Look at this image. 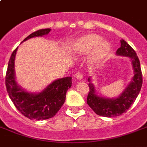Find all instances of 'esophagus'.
Here are the masks:
<instances>
[{
    "instance_id": "34e87169",
    "label": "esophagus",
    "mask_w": 147,
    "mask_h": 147,
    "mask_svg": "<svg viewBox=\"0 0 147 147\" xmlns=\"http://www.w3.org/2000/svg\"><path fill=\"white\" fill-rule=\"evenodd\" d=\"M76 78L78 79V80H82L83 79V75L82 73L81 72H77L76 74Z\"/></svg>"
}]
</instances>
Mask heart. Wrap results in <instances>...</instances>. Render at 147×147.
Returning a JSON list of instances; mask_svg holds the SVG:
<instances>
[{"label": "heart", "mask_w": 147, "mask_h": 147, "mask_svg": "<svg viewBox=\"0 0 147 147\" xmlns=\"http://www.w3.org/2000/svg\"><path fill=\"white\" fill-rule=\"evenodd\" d=\"M111 49L107 40L95 33H89L78 38L72 43L71 53L76 56H83L90 53L88 63L91 66L98 67L106 61Z\"/></svg>", "instance_id": "obj_1"}]
</instances>
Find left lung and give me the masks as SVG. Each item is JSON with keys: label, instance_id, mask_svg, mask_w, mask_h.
<instances>
[{"label": "left lung", "instance_id": "left-lung-1", "mask_svg": "<svg viewBox=\"0 0 147 147\" xmlns=\"http://www.w3.org/2000/svg\"><path fill=\"white\" fill-rule=\"evenodd\" d=\"M116 54L120 56L130 58L134 72L130 82L118 97L108 98L98 95L94 85L91 82V77L88 78L89 82L88 105L98 115L107 117H117L125 113L137 98L143 84L140 60L132 47L126 41L121 40V47L117 50Z\"/></svg>", "mask_w": 147, "mask_h": 147}]
</instances>
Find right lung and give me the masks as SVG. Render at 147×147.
<instances>
[{
  "instance_id": "right-lung-1",
  "label": "right lung",
  "mask_w": 147,
  "mask_h": 147,
  "mask_svg": "<svg viewBox=\"0 0 147 147\" xmlns=\"http://www.w3.org/2000/svg\"><path fill=\"white\" fill-rule=\"evenodd\" d=\"M50 30L51 29H42L36 31L23 42L30 38L47 35ZM17 48L11 54L6 73L5 85L9 97L16 108L27 118L36 121L51 118L64 104L67 91L71 87V77L56 79L38 93L28 92L16 81L14 60Z\"/></svg>"
}]
</instances>
